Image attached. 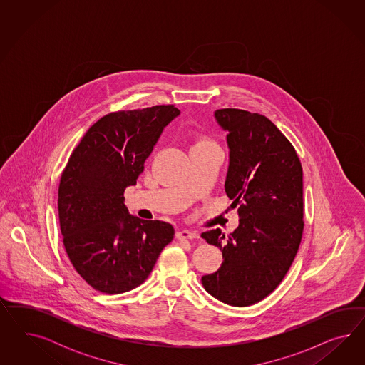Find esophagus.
<instances>
[{
    "mask_svg": "<svg viewBox=\"0 0 365 365\" xmlns=\"http://www.w3.org/2000/svg\"><path fill=\"white\" fill-rule=\"evenodd\" d=\"M178 240H192V238H199L198 232L187 230V229H182L177 232Z\"/></svg>",
    "mask_w": 365,
    "mask_h": 365,
    "instance_id": "esophagus-1",
    "label": "esophagus"
}]
</instances>
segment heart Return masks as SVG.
Masks as SVG:
<instances>
[{
	"instance_id": "1",
	"label": "heart",
	"mask_w": 365,
	"mask_h": 365,
	"mask_svg": "<svg viewBox=\"0 0 365 365\" xmlns=\"http://www.w3.org/2000/svg\"><path fill=\"white\" fill-rule=\"evenodd\" d=\"M205 143H209V142H205Z\"/></svg>"
}]
</instances>
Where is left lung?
I'll list each match as a JSON object with an SVG mask.
<instances>
[{
	"label": "left lung",
	"instance_id": "1",
	"mask_svg": "<svg viewBox=\"0 0 365 365\" xmlns=\"http://www.w3.org/2000/svg\"><path fill=\"white\" fill-rule=\"evenodd\" d=\"M226 133L229 168L225 191L240 217L227 238L221 229L202 232L220 247L221 269L202 277L212 297L249 307L276 289L297 255L304 230L302 167L293 145L259 113L214 112Z\"/></svg>",
	"mask_w": 365,
	"mask_h": 365
}]
</instances>
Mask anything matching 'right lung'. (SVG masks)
Instances as JSON below:
<instances>
[{
  "instance_id": "add662e5",
  "label": "right lung",
  "mask_w": 365,
  "mask_h": 365,
  "mask_svg": "<svg viewBox=\"0 0 365 365\" xmlns=\"http://www.w3.org/2000/svg\"><path fill=\"white\" fill-rule=\"evenodd\" d=\"M180 115L174 106L110 113L95 123L71 155L58 186V220L66 255L91 287L118 294L153 272L174 227L144 221L124 205L163 130Z\"/></svg>"
}]
</instances>
